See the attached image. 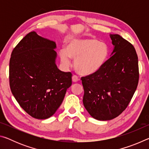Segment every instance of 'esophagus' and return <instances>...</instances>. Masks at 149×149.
<instances>
[{
    "label": "esophagus",
    "mask_w": 149,
    "mask_h": 149,
    "mask_svg": "<svg viewBox=\"0 0 149 149\" xmlns=\"http://www.w3.org/2000/svg\"><path fill=\"white\" fill-rule=\"evenodd\" d=\"M78 80H79V78H78L77 75H73V76H72V81L77 82Z\"/></svg>",
    "instance_id": "esophagus-1"
}]
</instances>
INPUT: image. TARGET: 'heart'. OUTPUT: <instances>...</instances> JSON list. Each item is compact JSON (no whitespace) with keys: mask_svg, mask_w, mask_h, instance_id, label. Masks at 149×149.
<instances>
[{"mask_svg":"<svg viewBox=\"0 0 149 149\" xmlns=\"http://www.w3.org/2000/svg\"><path fill=\"white\" fill-rule=\"evenodd\" d=\"M109 49L107 44L90 38H72L60 52L63 64L68 66L74 60L76 72L82 75L94 74L107 62Z\"/></svg>","mask_w":149,"mask_h":149,"instance_id":"obj_1","label":"heart"}]
</instances>
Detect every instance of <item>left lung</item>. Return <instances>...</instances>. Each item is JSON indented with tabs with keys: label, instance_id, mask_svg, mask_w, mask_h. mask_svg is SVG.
Returning <instances> with one entry per match:
<instances>
[{
	"label": "left lung",
	"instance_id": "8db88e82",
	"mask_svg": "<svg viewBox=\"0 0 149 149\" xmlns=\"http://www.w3.org/2000/svg\"><path fill=\"white\" fill-rule=\"evenodd\" d=\"M110 37L114 47L110 58L99 72L81 77L84 107L100 121L114 119L127 108L139 82L134 47L118 34H110Z\"/></svg>",
	"mask_w": 149,
	"mask_h": 149
}]
</instances>
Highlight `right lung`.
I'll return each mask as SVG.
<instances>
[{
	"label": "right lung",
	"mask_w": 149,
	"mask_h": 149,
	"mask_svg": "<svg viewBox=\"0 0 149 149\" xmlns=\"http://www.w3.org/2000/svg\"><path fill=\"white\" fill-rule=\"evenodd\" d=\"M56 42L27 34L12 50L10 87L17 102L36 119H47L56 112L72 85V74L58 68Z\"/></svg>",
	"instance_id": "right-lung-1"
}]
</instances>
